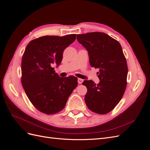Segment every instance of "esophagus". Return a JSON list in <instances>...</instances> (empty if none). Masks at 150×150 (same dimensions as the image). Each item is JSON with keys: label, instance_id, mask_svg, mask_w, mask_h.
Wrapping results in <instances>:
<instances>
[{"label": "esophagus", "instance_id": "obj_1", "mask_svg": "<svg viewBox=\"0 0 150 150\" xmlns=\"http://www.w3.org/2000/svg\"><path fill=\"white\" fill-rule=\"evenodd\" d=\"M78 83H79V84H82V83L83 82V79H81V78H78Z\"/></svg>", "mask_w": 150, "mask_h": 150}]
</instances>
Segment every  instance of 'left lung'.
I'll return each mask as SVG.
<instances>
[{"instance_id": "left-lung-1", "label": "left lung", "mask_w": 150, "mask_h": 150, "mask_svg": "<svg viewBox=\"0 0 150 150\" xmlns=\"http://www.w3.org/2000/svg\"><path fill=\"white\" fill-rule=\"evenodd\" d=\"M77 40L88 51L91 66L99 69L98 84L91 80L83 83L88 89L85 103L93 112L107 114L119 103L127 85L128 66L121 44L99 32L78 34Z\"/></svg>"}]
</instances>
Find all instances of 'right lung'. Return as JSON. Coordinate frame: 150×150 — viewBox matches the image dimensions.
I'll return each instance as SVG.
<instances>
[{
	"mask_svg": "<svg viewBox=\"0 0 150 150\" xmlns=\"http://www.w3.org/2000/svg\"><path fill=\"white\" fill-rule=\"evenodd\" d=\"M76 38V34L42 36L31 40L22 56V87L33 106L45 114L63 110L78 86L76 77L61 78L53 67L59 66L64 49Z\"/></svg>",
	"mask_w": 150,
	"mask_h": 150,
	"instance_id": "add662e5",
	"label": "right lung"
}]
</instances>
